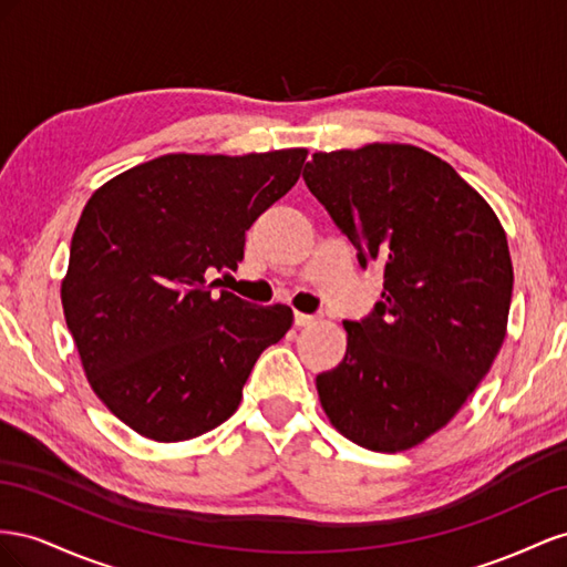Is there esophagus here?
Instances as JSON below:
<instances>
[{
    "label": "esophagus",
    "instance_id": "esophagus-1",
    "mask_svg": "<svg viewBox=\"0 0 567 567\" xmlns=\"http://www.w3.org/2000/svg\"><path fill=\"white\" fill-rule=\"evenodd\" d=\"M316 322V316H309V313H295V326L297 328H309V326H313Z\"/></svg>",
    "mask_w": 567,
    "mask_h": 567
}]
</instances>
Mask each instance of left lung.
<instances>
[{
  "mask_svg": "<svg viewBox=\"0 0 567 567\" xmlns=\"http://www.w3.org/2000/svg\"><path fill=\"white\" fill-rule=\"evenodd\" d=\"M303 181L361 266H384L375 311L344 320V359L316 378L320 406L363 449L417 446L461 411L504 344L506 233L477 189L413 144L316 152Z\"/></svg>",
  "mask_w": 567,
  "mask_h": 567,
  "instance_id": "1",
  "label": "left lung"
}]
</instances>
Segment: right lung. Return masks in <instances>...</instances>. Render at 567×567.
Listing matches in <instances>:
<instances>
[{"label": "right lung", "instance_id": "right-lung-1", "mask_svg": "<svg viewBox=\"0 0 567 567\" xmlns=\"http://www.w3.org/2000/svg\"><path fill=\"white\" fill-rule=\"evenodd\" d=\"M306 150L166 154L111 177L83 208L61 303L94 394L154 442L228 420L258 355L295 313L214 292L251 223L295 187Z\"/></svg>", "mask_w": 567, "mask_h": 567}]
</instances>
